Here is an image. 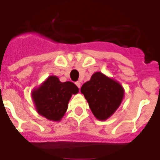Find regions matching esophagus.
<instances>
[{
	"mask_svg": "<svg viewBox=\"0 0 160 160\" xmlns=\"http://www.w3.org/2000/svg\"><path fill=\"white\" fill-rule=\"evenodd\" d=\"M76 85L79 88H80V87H81V83H80V81H76Z\"/></svg>",
	"mask_w": 160,
	"mask_h": 160,
	"instance_id": "1",
	"label": "esophagus"
}]
</instances>
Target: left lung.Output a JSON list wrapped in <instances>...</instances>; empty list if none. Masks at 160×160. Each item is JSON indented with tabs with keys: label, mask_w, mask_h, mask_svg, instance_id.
Returning <instances> with one entry per match:
<instances>
[{
	"label": "left lung",
	"mask_w": 160,
	"mask_h": 160,
	"mask_svg": "<svg viewBox=\"0 0 160 160\" xmlns=\"http://www.w3.org/2000/svg\"><path fill=\"white\" fill-rule=\"evenodd\" d=\"M81 92L94 116L99 120H105L113 114L124 96L121 84L101 72L94 73L89 81L82 85Z\"/></svg>",
	"instance_id": "1"
}]
</instances>
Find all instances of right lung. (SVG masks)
<instances>
[{"mask_svg": "<svg viewBox=\"0 0 160 160\" xmlns=\"http://www.w3.org/2000/svg\"><path fill=\"white\" fill-rule=\"evenodd\" d=\"M78 91L72 82L62 83L58 77L51 76L32 92V97L39 114L49 120L59 121L66 113L72 95Z\"/></svg>", "mask_w": 160, "mask_h": 160, "instance_id": "obj_1", "label": "right lung"}]
</instances>
